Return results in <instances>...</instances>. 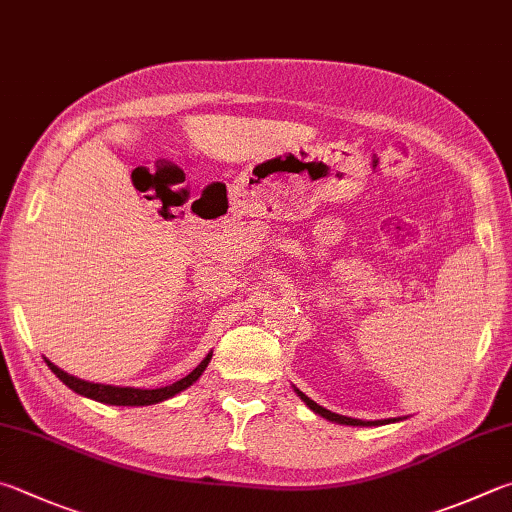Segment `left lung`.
<instances>
[{
	"label": "left lung",
	"instance_id": "8db88e82",
	"mask_svg": "<svg viewBox=\"0 0 512 512\" xmlns=\"http://www.w3.org/2000/svg\"><path fill=\"white\" fill-rule=\"evenodd\" d=\"M293 389H295V394L302 398L304 405L309 407V410H313L315 414H320L322 418H327V421H331V423H340V425H353V427H378V425H387V423H396V421H401V418H380V421H362V418L342 416V414H336V412H329V410H324L322 405H318V403H315V401H311V398L306 396V394H302L300 389H297L295 385H293Z\"/></svg>",
	"mask_w": 512,
	"mask_h": 512
}]
</instances>
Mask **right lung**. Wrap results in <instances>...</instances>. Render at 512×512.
<instances>
[{
  "label": "right lung",
  "mask_w": 512,
  "mask_h": 512,
  "mask_svg": "<svg viewBox=\"0 0 512 512\" xmlns=\"http://www.w3.org/2000/svg\"><path fill=\"white\" fill-rule=\"evenodd\" d=\"M212 358V351L208 353L206 358H203L197 367H194L188 376L176 380V383L167 385V387H156V389H141V387H116V385H102V383H89V380H82L67 374V371L60 369L58 365H53L49 358H44L46 365L53 371L55 376H58L64 385L73 392L91 398V401H98V403H105V405H125V407H141V405H156L161 401H167V398H172L176 394H181L183 389H188L190 385L197 383L201 378L203 371H206L208 362Z\"/></svg>",
  "instance_id": "right-lung-1"
}]
</instances>
